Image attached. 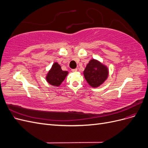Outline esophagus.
Wrapping results in <instances>:
<instances>
[{"mask_svg": "<svg viewBox=\"0 0 148 148\" xmlns=\"http://www.w3.org/2000/svg\"><path fill=\"white\" fill-rule=\"evenodd\" d=\"M71 71H72V72H76V71H77V69H72V70H71Z\"/></svg>", "mask_w": 148, "mask_h": 148, "instance_id": "obj_1", "label": "esophagus"}]
</instances>
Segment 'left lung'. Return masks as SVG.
Segmentation results:
<instances>
[{"mask_svg": "<svg viewBox=\"0 0 148 148\" xmlns=\"http://www.w3.org/2000/svg\"><path fill=\"white\" fill-rule=\"evenodd\" d=\"M83 74L88 84L92 88H97L108 77L109 70L107 67L100 62L92 59L87 64Z\"/></svg>", "mask_w": 148, "mask_h": 148, "instance_id": "1", "label": "left lung"}]
</instances>
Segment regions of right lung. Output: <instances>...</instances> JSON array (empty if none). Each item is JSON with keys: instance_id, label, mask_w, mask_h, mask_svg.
I'll use <instances>...</instances> for the list:
<instances>
[{"instance_id": "right-lung-1", "label": "right lung", "mask_w": 148, "mask_h": 148, "mask_svg": "<svg viewBox=\"0 0 148 148\" xmlns=\"http://www.w3.org/2000/svg\"><path fill=\"white\" fill-rule=\"evenodd\" d=\"M68 73V71L62 70L60 65L57 62H55L49 71L46 78L47 82L52 86H59Z\"/></svg>"}]
</instances>
